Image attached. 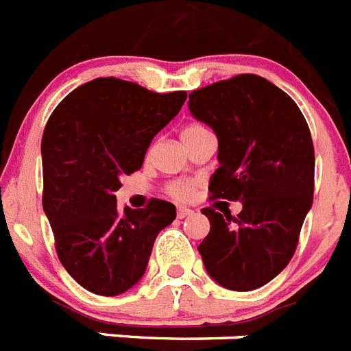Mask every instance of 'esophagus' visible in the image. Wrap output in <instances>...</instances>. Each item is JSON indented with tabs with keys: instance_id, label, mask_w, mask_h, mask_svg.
Instances as JSON below:
<instances>
[{
	"instance_id": "1",
	"label": "esophagus",
	"mask_w": 351,
	"mask_h": 351,
	"mask_svg": "<svg viewBox=\"0 0 351 351\" xmlns=\"http://www.w3.org/2000/svg\"><path fill=\"white\" fill-rule=\"evenodd\" d=\"M191 213L193 211L188 208H178V218H186V217H190Z\"/></svg>"
}]
</instances>
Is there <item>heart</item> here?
Masks as SVG:
<instances>
[{
	"mask_svg": "<svg viewBox=\"0 0 351 351\" xmlns=\"http://www.w3.org/2000/svg\"><path fill=\"white\" fill-rule=\"evenodd\" d=\"M206 128L200 124H190L186 125L184 130L181 131V140L182 143H186L188 140L195 138L197 134L206 133ZM193 193V184L188 181H173L170 182L169 186H167V195L172 197L176 200H186L190 199V195Z\"/></svg>",
	"mask_w": 351,
	"mask_h": 351,
	"instance_id": "b5f03b06",
	"label": "heart"
}]
</instances>
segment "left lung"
<instances>
[{
	"mask_svg": "<svg viewBox=\"0 0 351 351\" xmlns=\"http://www.w3.org/2000/svg\"><path fill=\"white\" fill-rule=\"evenodd\" d=\"M188 106L218 138L211 199L243 206L238 217L229 209H202L211 229L199 252L213 280L232 291H252L291 261L313 206L309 125L284 90L256 74L193 90Z\"/></svg>",
	"mask_w": 351,
	"mask_h": 351,
	"instance_id": "8db88e82",
	"label": "left lung"
}]
</instances>
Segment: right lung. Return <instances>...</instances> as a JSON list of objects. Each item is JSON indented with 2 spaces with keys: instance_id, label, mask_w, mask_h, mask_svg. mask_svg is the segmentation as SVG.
<instances>
[{
  "instance_id": "obj_1",
  "label": "right lung",
  "mask_w": 351,
  "mask_h": 351,
  "mask_svg": "<svg viewBox=\"0 0 351 351\" xmlns=\"http://www.w3.org/2000/svg\"><path fill=\"white\" fill-rule=\"evenodd\" d=\"M184 101L182 90L158 94L97 77L51 113L42 136V206L60 263L95 295H121L138 282L156 236L176 220V206L160 199L121 213L115 191L122 176L142 167L152 138Z\"/></svg>"
}]
</instances>
